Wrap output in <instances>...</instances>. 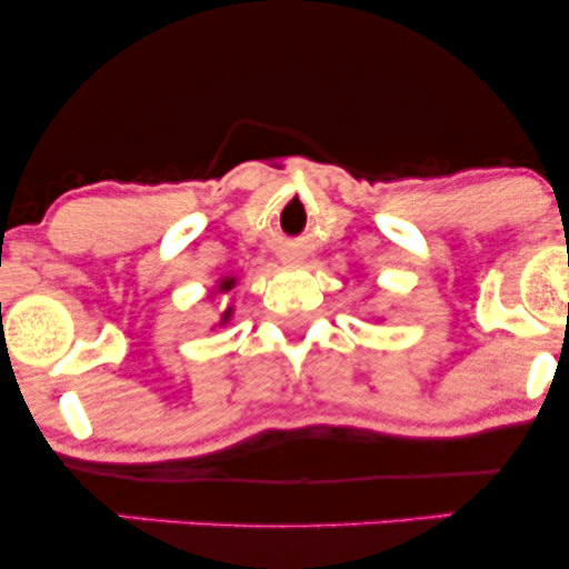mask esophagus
<instances>
[{"mask_svg": "<svg viewBox=\"0 0 569 569\" xmlns=\"http://www.w3.org/2000/svg\"><path fill=\"white\" fill-rule=\"evenodd\" d=\"M283 262H286V264H299V257H286Z\"/></svg>", "mask_w": 569, "mask_h": 569, "instance_id": "obj_1", "label": "esophagus"}]
</instances>
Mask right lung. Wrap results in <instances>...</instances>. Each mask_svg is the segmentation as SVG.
<instances>
[{
    "label": "right lung",
    "instance_id": "1",
    "mask_svg": "<svg viewBox=\"0 0 569 569\" xmlns=\"http://www.w3.org/2000/svg\"><path fill=\"white\" fill-rule=\"evenodd\" d=\"M234 283H238V278H234V276H221V278L217 280V286H213V289H211V299H217V293H230V291L234 289ZM232 312H234L232 305L221 302L219 323H213V329H217V326H227V323H230Z\"/></svg>",
    "mask_w": 569,
    "mask_h": 569
}]
</instances>
